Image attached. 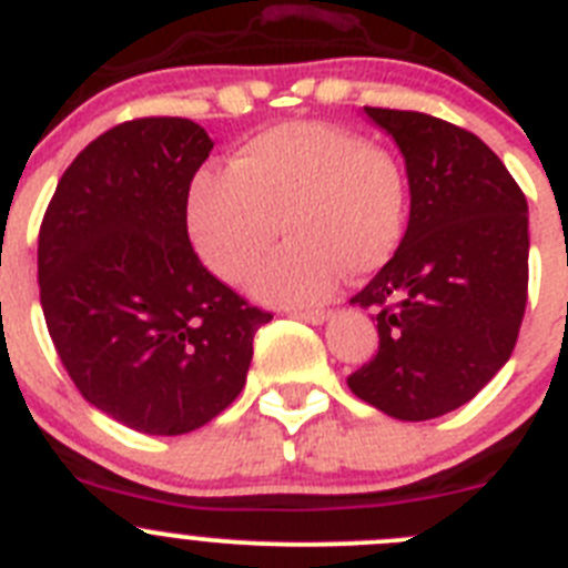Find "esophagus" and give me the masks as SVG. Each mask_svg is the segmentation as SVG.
Masks as SVG:
<instances>
[{"label":"esophagus","instance_id":"obj_1","mask_svg":"<svg viewBox=\"0 0 568 568\" xmlns=\"http://www.w3.org/2000/svg\"><path fill=\"white\" fill-rule=\"evenodd\" d=\"M294 320L311 322V325H322V322L331 320V311H291Z\"/></svg>","mask_w":568,"mask_h":568}]
</instances>
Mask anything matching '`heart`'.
<instances>
[{
  "instance_id": "obj_1",
  "label": "heart",
  "mask_w": 568,
  "mask_h": 568,
  "mask_svg": "<svg viewBox=\"0 0 568 568\" xmlns=\"http://www.w3.org/2000/svg\"><path fill=\"white\" fill-rule=\"evenodd\" d=\"M283 229L252 291L277 305L328 300L390 263L407 226V178L382 146L328 121H288L248 138L229 170L195 172L186 229L214 277L240 283Z\"/></svg>"
}]
</instances>
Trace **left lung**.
<instances>
[{
	"label": "left lung",
	"mask_w": 568,
	"mask_h": 568,
	"mask_svg": "<svg viewBox=\"0 0 568 568\" xmlns=\"http://www.w3.org/2000/svg\"><path fill=\"white\" fill-rule=\"evenodd\" d=\"M396 141L410 221L351 300L376 311L379 351L347 387L402 422L467 405L513 356L529 283V206L481 138L410 110L365 106Z\"/></svg>",
	"instance_id": "8db88e82"
}]
</instances>
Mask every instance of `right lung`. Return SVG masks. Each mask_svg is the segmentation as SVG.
I'll list each match as a JSON object with an SVG mask.
<instances>
[{
    "instance_id": "right-lung-1",
    "label": "right lung",
    "mask_w": 568,
    "mask_h": 568,
    "mask_svg": "<svg viewBox=\"0 0 568 568\" xmlns=\"http://www.w3.org/2000/svg\"><path fill=\"white\" fill-rule=\"evenodd\" d=\"M189 119L112 126L61 175L39 232L50 339L81 396L146 436H181L246 385L272 314L203 268L189 183L212 152Z\"/></svg>"
}]
</instances>
